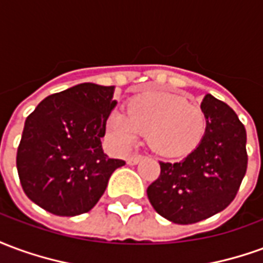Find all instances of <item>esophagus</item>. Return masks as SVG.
<instances>
[{
    "label": "esophagus",
    "mask_w": 263,
    "mask_h": 263,
    "mask_svg": "<svg viewBox=\"0 0 263 263\" xmlns=\"http://www.w3.org/2000/svg\"><path fill=\"white\" fill-rule=\"evenodd\" d=\"M142 159V156H141V155H132V156H128V158H126V163H128V165H137L138 162H139V160Z\"/></svg>",
    "instance_id": "obj_1"
}]
</instances>
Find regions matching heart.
<instances>
[{
	"label": "heart",
	"instance_id": "obj_1",
	"mask_svg": "<svg viewBox=\"0 0 263 263\" xmlns=\"http://www.w3.org/2000/svg\"><path fill=\"white\" fill-rule=\"evenodd\" d=\"M126 111H114L107 121L108 135L118 149L131 148L141 134H148L149 146L156 154L180 158L197 148L207 128L201 108L172 92L138 94Z\"/></svg>",
	"mask_w": 263,
	"mask_h": 263
}]
</instances>
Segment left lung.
<instances>
[{"label": "left lung", "mask_w": 263, "mask_h": 263, "mask_svg": "<svg viewBox=\"0 0 263 263\" xmlns=\"http://www.w3.org/2000/svg\"><path fill=\"white\" fill-rule=\"evenodd\" d=\"M201 143L180 162H159L160 175L146 194L156 213L175 224H194L227 209L247 166V131L234 109L207 94Z\"/></svg>", "instance_id": "obj_1"}]
</instances>
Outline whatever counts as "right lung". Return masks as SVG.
Here are the masks:
<instances>
[{
	"label": "right lung",
	"instance_id": "right-lung-1",
	"mask_svg": "<svg viewBox=\"0 0 263 263\" xmlns=\"http://www.w3.org/2000/svg\"><path fill=\"white\" fill-rule=\"evenodd\" d=\"M114 86L83 83L54 92L28 115L16 152L21 186L32 201L60 217L84 214L125 165L103 152L101 138L117 101Z\"/></svg>",
	"mask_w": 263,
	"mask_h": 263
}]
</instances>
